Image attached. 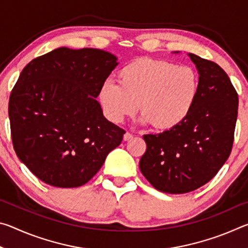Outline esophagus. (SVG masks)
<instances>
[{"mask_svg":"<svg viewBox=\"0 0 248 248\" xmlns=\"http://www.w3.org/2000/svg\"><path fill=\"white\" fill-rule=\"evenodd\" d=\"M133 138V134L132 133H130V132H125L124 134V141H129V140H131Z\"/></svg>","mask_w":248,"mask_h":248,"instance_id":"esophagus-1","label":"esophagus"}]
</instances>
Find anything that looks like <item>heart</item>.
Wrapping results in <instances>:
<instances>
[{"label":"heart","instance_id":"1","mask_svg":"<svg viewBox=\"0 0 248 248\" xmlns=\"http://www.w3.org/2000/svg\"><path fill=\"white\" fill-rule=\"evenodd\" d=\"M118 83L105 82L99 100L105 115L119 124L139 104L142 124L170 130L184 123L198 97L200 79L195 69L174 62L139 59L118 72Z\"/></svg>","mask_w":248,"mask_h":248}]
</instances>
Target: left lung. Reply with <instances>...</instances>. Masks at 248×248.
Here are the masks:
<instances>
[{
    "instance_id": "obj_1",
    "label": "left lung",
    "mask_w": 248,
    "mask_h": 248,
    "mask_svg": "<svg viewBox=\"0 0 248 248\" xmlns=\"http://www.w3.org/2000/svg\"><path fill=\"white\" fill-rule=\"evenodd\" d=\"M199 73L194 108L177 127L145 134L140 170L167 194L198 189L217 175L229 158L237 119L238 96L228 74L212 61L188 53Z\"/></svg>"
}]
</instances>
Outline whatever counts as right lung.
Returning <instances> with one entry per match:
<instances>
[{"label":"right lung","instance_id":"right-lung-1","mask_svg":"<svg viewBox=\"0 0 248 248\" xmlns=\"http://www.w3.org/2000/svg\"><path fill=\"white\" fill-rule=\"evenodd\" d=\"M117 65L104 50L61 47L23 69L8 102L12 141L44 183L82 186L121 143L125 131L105 118L96 100Z\"/></svg>","mask_w":248,"mask_h":248}]
</instances>
